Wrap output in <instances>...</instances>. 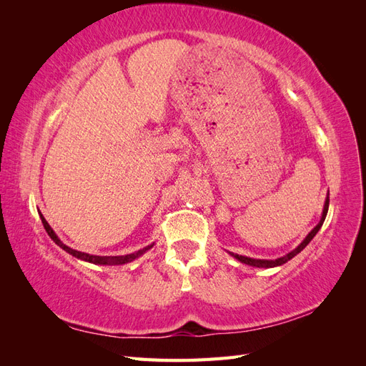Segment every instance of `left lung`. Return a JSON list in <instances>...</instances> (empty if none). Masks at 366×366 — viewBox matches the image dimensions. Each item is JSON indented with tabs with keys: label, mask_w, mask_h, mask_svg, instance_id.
I'll return each mask as SVG.
<instances>
[{
	"label": "left lung",
	"mask_w": 366,
	"mask_h": 366,
	"mask_svg": "<svg viewBox=\"0 0 366 366\" xmlns=\"http://www.w3.org/2000/svg\"><path fill=\"white\" fill-rule=\"evenodd\" d=\"M328 204H330V194H327V198H325V204H324V210H322V217H320L319 223L312 229V232L304 238V241L299 244L296 249H293L292 252H289L287 254H284V257L278 258V259H257V258H249V257H242V254H237V253H232L230 254L234 257L235 259H238L239 262L242 264H247V265H252V267H259V269H272V267H278V265H282L285 264L287 261H290L293 257H296L297 253H301L310 241H312L316 234L319 232V229L322 227L324 221H325V217H327V212H328Z\"/></svg>",
	"instance_id": "8db88e82"
}]
</instances>
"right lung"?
Here are the masks:
<instances>
[{"label":"right lung","instance_id":"1","mask_svg":"<svg viewBox=\"0 0 366 366\" xmlns=\"http://www.w3.org/2000/svg\"><path fill=\"white\" fill-rule=\"evenodd\" d=\"M39 218H41L42 224H44V229H46L49 237H50L54 242H56V244H58L62 250L70 253L71 257H74V258H77V259H82V261H85V262H92V264H96V265H122V264H127V262H131V261H134V259L140 258L143 253L148 252V250L154 246V242H152V244H149V246H147V247H143V249H140V250H137V252H134V253L120 254V257H97V254H90V253L79 252V250H74V249H71V247H69V246H65L64 242L58 238V235L54 234V230L50 227V224L47 223V219L44 218V215H42L41 212H39Z\"/></svg>","mask_w":366,"mask_h":366}]
</instances>
